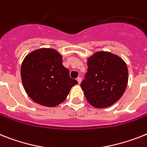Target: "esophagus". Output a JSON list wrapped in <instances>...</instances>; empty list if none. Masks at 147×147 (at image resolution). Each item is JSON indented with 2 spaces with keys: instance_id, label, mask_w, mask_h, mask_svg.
Segmentation results:
<instances>
[{
  "instance_id": "34e87169",
  "label": "esophagus",
  "mask_w": 147,
  "mask_h": 147,
  "mask_svg": "<svg viewBox=\"0 0 147 147\" xmlns=\"http://www.w3.org/2000/svg\"><path fill=\"white\" fill-rule=\"evenodd\" d=\"M77 81H78V84H81V77H78L77 78Z\"/></svg>"
}]
</instances>
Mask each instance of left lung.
I'll return each instance as SVG.
<instances>
[{"label":"left lung","instance_id":"1","mask_svg":"<svg viewBox=\"0 0 147 147\" xmlns=\"http://www.w3.org/2000/svg\"><path fill=\"white\" fill-rule=\"evenodd\" d=\"M87 72L81 84L87 102L94 108L113 105L125 92L129 71L123 59L108 51H96L87 58Z\"/></svg>","mask_w":147,"mask_h":147}]
</instances>
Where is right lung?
Listing matches in <instances>:
<instances>
[{"label": "right lung", "mask_w": 147, "mask_h": 147, "mask_svg": "<svg viewBox=\"0 0 147 147\" xmlns=\"http://www.w3.org/2000/svg\"><path fill=\"white\" fill-rule=\"evenodd\" d=\"M21 77L28 96L45 107L61 104L78 84L63 65V56L54 49L42 48L29 53L22 63Z\"/></svg>", "instance_id": "add662e5"}]
</instances>
